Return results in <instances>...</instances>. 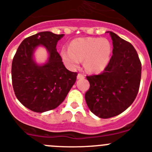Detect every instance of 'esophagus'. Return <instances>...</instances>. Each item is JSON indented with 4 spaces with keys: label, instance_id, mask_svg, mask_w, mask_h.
<instances>
[{
    "label": "esophagus",
    "instance_id": "1",
    "mask_svg": "<svg viewBox=\"0 0 152 152\" xmlns=\"http://www.w3.org/2000/svg\"><path fill=\"white\" fill-rule=\"evenodd\" d=\"M85 78V75L83 74V73H79L77 76V79H84Z\"/></svg>",
    "mask_w": 152,
    "mask_h": 152
}]
</instances>
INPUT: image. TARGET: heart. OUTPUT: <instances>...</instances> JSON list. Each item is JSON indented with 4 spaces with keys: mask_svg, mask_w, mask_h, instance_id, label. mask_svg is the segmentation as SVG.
Here are the masks:
<instances>
[{
    "mask_svg": "<svg viewBox=\"0 0 152 152\" xmlns=\"http://www.w3.org/2000/svg\"><path fill=\"white\" fill-rule=\"evenodd\" d=\"M61 57L66 65L76 68L85 60L86 69L92 73L103 71L110 62L112 45L106 39L79 38L70 43L69 48L61 50Z\"/></svg>",
    "mask_w": 152,
    "mask_h": 152,
    "instance_id": "obj_1",
    "label": "heart"
}]
</instances>
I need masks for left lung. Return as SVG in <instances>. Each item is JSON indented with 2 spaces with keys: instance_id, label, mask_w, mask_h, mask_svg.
Here are the masks:
<instances>
[{
  "instance_id": "left-lung-1",
  "label": "left lung",
  "mask_w": 152,
  "mask_h": 152,
  "mask_svg": "<svg viewBox=\"0 0 152 152\" xmlns=\"http://www.w3.org/2000/svg\"><path fill=\"white\" fill-rule=\"evenodd\" d=\"M113 55L102 73L87 76L90 83L85 98L88 108L100 118L115 117L126 110L137 96L142 64L129 42L109 32Z\"/></svg>"
}]
</instances>
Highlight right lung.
Returning <instances> with one entry per match:
<instances>
[{
    "instance_id": "right-lung-1",
    "label": "right lung",
    "mask_w": 152,
    "mask_h": 152,
    "mask_svg": "<svg viewBox=\"0 0 152 152\" xmlns=\"http://www.w3.org/2000/svg\"><path fill=\"white\" fill-rule=\"evenodd\" d=\"M64 34L42 32L22 42L12 62V84L17 99L37 113L53 110L64 101L74 85L77 73L68 70L57 51ZM43 45L49 53L48 62L39 66L33 61L34 49Z\"/></svg>"
}]
</instances>
